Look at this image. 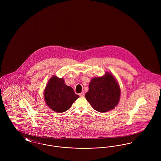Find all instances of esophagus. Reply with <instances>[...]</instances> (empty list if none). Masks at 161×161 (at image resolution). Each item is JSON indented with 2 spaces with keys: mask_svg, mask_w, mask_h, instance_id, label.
I'll return each mask as SVG.
<instances>
[{
  "mask_svg": "<svg viewBox=\"0 0 161 161\" xmlns=\"http://www.w3.org/2000/svg\"><path fill=\"white\" fill-rule=\"evenodd\" d=\"M79 96L81 97H84V92H81V93H80V94H79Z\"/></svg>",
  "mask_w": 161,
  "mask_h": 161,
  "instance_id": "1",
  "label": "esophagus"
}]
</instances>
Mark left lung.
<instances>
[{"instance_id":"1","label":"left lung","mask_w":161,"mask_h":161,"mask_svg":"<svg viewBox=\"0 0 161 161\" xmlns=\"http://www.w3.org/2000/svg\"><path fill=\"white\" fill-rule=\"evenodd\" d=\"M121 91L114 77L110 73L95 77L89 86L86 98L95 110L106 112L115 108L120 98Z\"/></svg>"}]
</instances>
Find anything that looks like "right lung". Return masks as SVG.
I'll return each instance as SVG.
<instances>
[{"instance_id":"right-lung-1","label":"right lung","mask_w":161,"mask_h":161,"mask_svg":"<svg viewBox=\"0 0 161 161\" xmlns=\"http://www.w3.org/2000/svg\"><path fill=\"white\" fill-rule=\"evenodd\" d=\"M44 97L49 108L62 113L68 110L79 96L71 87L64 84L63 78L53 76L46 86Z\"/></svg>"}]
</instances>
